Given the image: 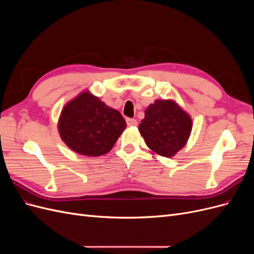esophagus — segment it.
I'll list each match as a JSON object with an SVG mask.
<instances>
[{"label": "esophagus", "mask_w": 254, "mask_h": 254, "mask_svg": "<svg viewBox=\"0 0 254 254\" xmlns=\"http://www.w3.org/2000/svg\"><path fill=\"white\" fill-rule=\"evenodd\" d=\"M126 122H127V125L128 126H131L132 127V126H136L137 125V122L134 119H127Z\"/></svg>", "instance_id": "1"}]
</instances>
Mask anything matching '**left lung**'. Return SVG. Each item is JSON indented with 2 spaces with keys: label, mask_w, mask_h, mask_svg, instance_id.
<instances>
[{
  "label": "left lung",
  "mask_w": 254,
  "mask_h": 254,
  "mask_svg": "<svg viewBox=\"0 0 254 254\" xmlns=\"http://www.w3.org/2000/svg\"><path fill=\"white\" fill-rule=\"evenodd\" d=\"M190 115L173 99H156L145 110L139 131L152 153L172 158L188 143Z\"/></svg>",
  "instance_id": "obj_1"
}]
</instances>
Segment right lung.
Instances as JSON below:
<instances>
[{"label":"right lung","mask_w":254,"mask_h":254,"mask_svg":"<svg viewBox=\"0 0 254 254\" xmlns=\"http://www.w3.org/2000/svg\"><path fill=\"white\" fill-rule=\"evenodd\" d=\"M122 114L84 90L67 102L58 120V132L68 148L81 156L109 152L126 129Z\"/></svg>","instance_id":"obj_1"}]
</instances>
